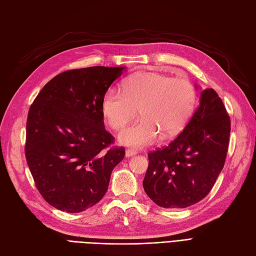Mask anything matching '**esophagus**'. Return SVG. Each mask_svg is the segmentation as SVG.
<instances>
[{
    "label": "esophagus",
    "instance_id": "esophagus-1",
    "mask_svg": "<svg viewBox=\"0 0 256 256\" xmlns=\"http://www.w3.org/2000/svg\"><path fill=\"white\" fill-rule=\"evenodd\" d=\"M138 154V152L136 150H130V148H128V150H126V152H125V156L126 157H131V156H134V154Z\"/></svg>",
    "mask_w": 256,
    "mask_h": 256
}]
</instances>
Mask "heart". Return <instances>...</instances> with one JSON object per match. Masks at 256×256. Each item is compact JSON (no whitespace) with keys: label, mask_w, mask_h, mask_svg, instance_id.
Segmentation results:
<instances>
[{"label":"heart","mask_w":256,"mask_h":256,"mask_svg":"<svg viewBox=\"0 0 256 256\" xmlns=\"http://www.w3.org/2000/svg\"><path fill=\"white\" fill-rule=\"evenodd\" d=\"M122 92L111 88L102 99V110L111 128L122 129L136 110L140 120L120 131V143L144 147L180 134L187 126L196 102L193 85L157 72H138L122 84Z\"/></svg>","instance_id":"heart-1"}]
</instances>
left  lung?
Returning a JSON list of instances; mask_svg holds the SVG:
<instances>
[{
	"label": "left lung",
	"mask_w": 256,
	"mask_h": 256,
	"mask_svg": "<svg viewBox=\"0 0 256 256\" xmlns=\"http://www.w3.org/2000/svg\"><path fill=\"white\" fill-rule=\"evenodd\" d=\"M230 134V120L221 98L212 88L202 90L182 132L148 154L146 194L164 208H186L203 200L224 166Z\"/></svg>",
	"instance_id": "1"
}]
</instances>
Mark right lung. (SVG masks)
<instances>
[{
    "mask_svg": "<svg viewBox=\"0 0 256 256\" xmlns=\"http://www.w3.org/2000/svg\"><path fill=\"white\" fill-rule=\"evenodd\" d=\"M126 67L64 72L44 85L26 120V157L42 196L66 212L97 204L109 187L124 147L104 128L102 104Z\"/></svg>",
    "mask_w": 256,
    "mask_h": 256,
    "instance_id": "right-lung-1",
    "label": "right lung"
}]
</instances>
